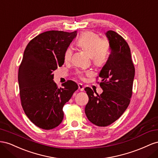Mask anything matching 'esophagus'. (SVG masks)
Segmentation results:
<instances>
[{
	"mask_svg": "<svg viewBox=\"0 0 158 158\" xmlns=\"http://www.w3.org/2000/svg\"><path fill=\"white\" fill-rule=\"evenodd\" d=\"M78 88H79V90L81 91H83L84 90V87L83 85L81 84V83H79L78 84Z\"/></svg>",
	"mask_w": 158,
	"mask_h": 158,
	"instance_id": "1",
	"label": "esophagus"
}]
</instances>
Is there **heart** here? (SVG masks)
I'll use <instances>...</instances> for the list:
<instances>
[{
  "label": "heart",
  "instance_id": "obj_1",
  "mask_svg": "<svg viewBox=\"0 0 158 158\" xmlns=\"http://www.w3.org/2000/svg\"><path fill=\"white\" fill-rule=\"evenodd\" d=\"M78 46L85 49L91 56L94 64L98 67L105 65L109 57L110 44L106 39H101L100 36L93 31H85L80 35L77 40ZM72 49L67 48L64 52V60L70 61L72 56ZM91 71H78L77 75L80 79H83L85 75H91Z\"/></svg>",
  "mask_w": 158,
  "mask_h": 158
}]
</instances>
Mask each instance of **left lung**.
I'll return each mask as SVG.
<instances>
[{
  "label": "left lung",
  "instance_id": "8db88e82",
  "mask_svg": "<svg viewBox=\"0 0 158 158\" xmlns=\"http://www.w3.org/2000/svg\"><path fill=\"white\" fill-rule=\"evenodd\" d=\"M106 35L110 44V54L99 73L103 92L94 95L85 89L89 102L85 112L89 120L98 127H106L122 116L128 106L132 94L135 68L128 44L120 35L109 30Z\"/></svg>",
  "mask_w": 158,
  "mask_h": 158
}]
</instances>
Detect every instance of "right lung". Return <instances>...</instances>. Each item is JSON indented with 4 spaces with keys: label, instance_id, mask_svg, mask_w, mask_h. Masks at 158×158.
Returning <instances> with one entry per match:
<instances>
[{
    "label": "right lung",
    "instance_id": "1",
    "mask_svg": "<svg viewBox=\"0 0 158 158\" xmlns=\"http://www.w3.org/2000/svg\"><path fill=\"white\" fill-rule=\"evenodd\" d=\"M77 31H47L27 45L19 69L20 96L26 115L38 127L50 130L64 118L63 107L77 90L73 81L58 88L53 71L64 64V52L77 35Z\"/></svg>",
    "mask_w": 158,
    "mask_h": 158
}]
</instances>
